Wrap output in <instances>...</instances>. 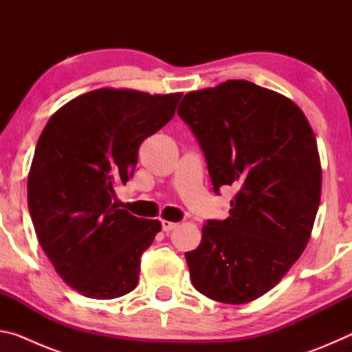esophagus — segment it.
<instances>
[{"mask_svg":"<svg viewBox=\"0 0 352 352\" xmlns=\"http://www.w3.org/2000/svg\"><path fill=\"white\" fill-rule=\"evenodd\" d=\"M162 225H163V231H166V233H169V231H172V230L177 228V226H178V223L169 222V220H163Z\"/></svg>","mask_w":352,"mask_h":352,"instance_id":"1","label":"esophagus"}]
</instances>
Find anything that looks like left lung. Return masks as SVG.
<instances>
[{
  "label": "left lung",
  "instance_id": "1",
  "mask_svg": "<svg viewBox=\"0 0 352 352\" xmlns=\"http://www.w3.org/2000/svg\"><path fill=\"white\" fill-rule=\"evenodd\" d=\"M178 115L205 153L216 194L237 189L184 253L200 294L245 305L272 290L311 237L321 195L317 140L294 100L248 80L184 94Z\"/></svg>",
  "mask_w": 352,
  "mask_h": 352
}]
</instances>
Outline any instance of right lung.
<instances>
[{
  "label": "right lung",
  "mask_w": 352,
  "mask_h": 352,
  "mask_svg": "<svg viewBox=\"0 0 352 352\" xmlns=\"http://www.w3.org/2000/svg\"><path fill=\"white\" fill-rule=\"evenodd\" d=\"M180 99L99 88L60 107L41 132L28 177L29 212L45 254L79 294L113 300L138 284L141 254L162 223L119 210L116 188Z\"/></svg>",
  "instance_id": "add662e5"
}]
</instances>
